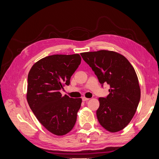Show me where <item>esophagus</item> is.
Here are the masks:
<instances>
[{
    "label": "esophagus",
    "instance_id": "1",
    "mask_svg": "<svg viewBox=\"0 0 159 159\" xmlns=\"http://www.w3.org/2000/svg\"><path fill=\"white\" fill-rule=\"evenodd\" d=\"M89 99V98H85V97L82 98V100L84 101V102H86V101H88Z\"/></svg>",
    "mask_w": 159,
    "mask_h": 159
}]
</instances>
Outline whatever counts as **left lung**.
Returning a JSON list of instances; mask_svg holds the SVG:
<instances>
[{
	"label": "left lung",
	"mask_w": 159,
	"mask_h": 159,
	"mask_svg": "<svg viewBox=\"0 0 159 159\" xmlns=\"http://www.w3.org/2000/svg\"><path fill=\"white\" fill-rule=\"evenodd\" d=\"M103 87L110 85L109 94L99 98L96 111L98 121L109 132H117L125 127L136 112L141 98V90L136 72L125 57L108 50L81 53Z\"/></svg>",
	"instance_id": "1"
}]
</instances>
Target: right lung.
Here are the masks:
<instances>
[{
	"mask_svg": "<svg viewBox=\"0 0 159 159\" xmlns=\"http://www.w3.org/2000/svg\"><path fill=\"white\" fill-rule=\"evenodd\" d=\"M78 54H56L33 65L28 75L27 101L37 119L56 135H64L75 125L81 98L62 96L60 91L69 85L81 63Z\"/></svg>",
	"mask_w": 159,
	"mask_h": 159,
	"instance_id": "add662e5",
	"label": "right lung"
}]
</instances>
